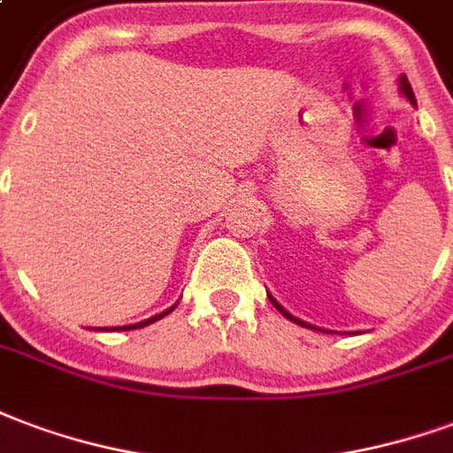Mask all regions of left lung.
Segmentation results:
<instances>
[{"instance_id":"1","label":"left lung","mask_w":453,"mask_h":453,"mask_svg":"<svg viewBox=\"0 0 453 453\" xmlns=\"http://www.w3.org/2000/svg\"><path fill=\"white\" fill-rule=\"evenodd\" d=\"M401 90H403V93H405V98L411 100V103H415L413 88H411V83H408V79H405V76H401ZM269 300H271V304H273V307H276V310L280 311V314H283V317H286V319L295 321V324H300V326H304V329H317V326H310V324H307V321H300V319H297V317H293V314H288V311L283 310V307H280V304H278L276 300H273V297H271V295H269ZM317 331H321V329H317Z\"/></svg>"}]
</instances>
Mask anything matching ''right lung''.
<instances>
[{"label": "right lung", "instance_id": "obj_1", "mask_svg": "<svg viewBox=\"0 0 453 453\" xmlns=\"http://www.w3.org/2000/svg\"><path fill=\"white\" fill-rule=\"evenodd\" d=\"M170 311H173V307H170V310H165V311H160V314H156V317H150V319H146V321H139V324H132V326H115V329H112V331H132V329H142V326H149V324H153V321L163 319V317H165V314H170Z\"/></svg>", "mask_w": 453, "mask_h": 453}]
</instances>
